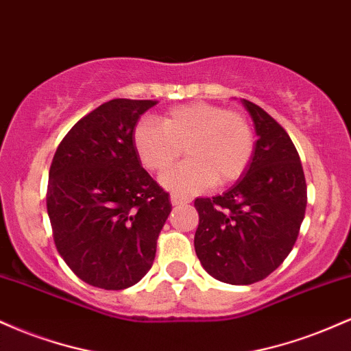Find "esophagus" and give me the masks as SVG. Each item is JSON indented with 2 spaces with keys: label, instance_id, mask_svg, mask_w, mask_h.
Wrapping results in <instances>:
<instances>
[{
  "label": "esophagus",
  "instance_id": "1",
  "mask_svg": "<svg viewBox=\"0 0 351 351\" xmlns=\"http://www.w3.org/2000/svg\"><path fill=\"white\" fill-rule=\"evenodd\" d=\"M170 199H171V204H183V203H189V201H191L189 196L180 195V193H171Z\"/></svg>",
  "mask_w": 351,
  "mask_h": 351
}]
</instances>
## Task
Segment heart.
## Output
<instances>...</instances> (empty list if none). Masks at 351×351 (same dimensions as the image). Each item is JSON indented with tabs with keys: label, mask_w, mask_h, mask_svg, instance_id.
Segmentation results:
<instances>
[{
	"label": "heart",
	"mask_w": 351,
	"mask_h": 351,
	"mask_svg": "<svg viewBox=\"0 0 351 351\" xmlns=\"http://www.w3.org/2000/svg\"><path fill=\"white\" fill-rule=\"evenodd\" d=\"M134 147L152 173L168 170L184 147L189 158L165 173L162 181L180 191H199L244 175L254 153V135L241 112L191 102L168 108L158 120H140L134 128Z\"/></svg>",
	"instance_id": "1"
}]
</instances>
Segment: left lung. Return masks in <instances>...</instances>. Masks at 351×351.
<instances>
[{"label":"left lung","mask_w":351,"mask_h":351,"mask_svg":"<svg viewBox=\"0 0 351 351\" xmlns=\"http://www.w3.org/2000/svg\"><path fill=\"white\" fill-rule=\"evenodd\" d=\"M257 142L245 175L215 198H196L195 251L209 276L232 285L265 279L299 236L307 183L291 136L256 104L243 99Z\"/></svg>","instance_id":"obj_1"}]
</instances>
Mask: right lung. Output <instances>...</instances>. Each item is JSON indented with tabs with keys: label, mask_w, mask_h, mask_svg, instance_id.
<instances>
[{
	"label": "right lung",
	"mask_w": 351,
	"mask_h": 351,
	"mask_svg": "<svg viewBox=\"0 0 351 351\" xmlns=\"http://www.w3.org/2000/svg\"><path fill=\"white\" fill-rule=\"evenodd\" d=\"M156 100L114 99L67 132L52 158L47 215L52 237L80 280L122 291L150 271L171 211L170 195L134 147L140 115Z\"/></svg>",
	"instance_id": "add662e5"
}]
</instances>
